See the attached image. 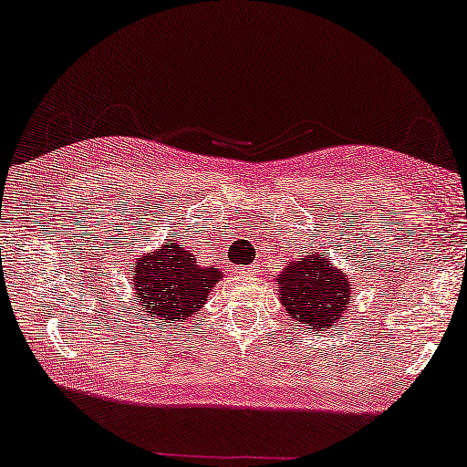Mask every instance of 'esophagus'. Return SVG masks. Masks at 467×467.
Segmentation results:
<instances>
[{"instance_id": "obj_1", "label": "esophagus", "mask_w": 467, "mask_h": 467, "mask_svg": "<svg viewBox=\"0 0 467 467\" xmlns=\"http://www.w3.org/2000/svg\"><path fill=\"white\" fill-rule=\"evenodd\" d=\"M248 272H253V267H246V274H248Z\"/></svg>"}]
</instances>
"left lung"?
I'll use <instances>...</instances> for the list:
<instances>
[{"label": "left lung", "mask_w": 467, "mask_h": 467, "mask_svg": "<svg viewBox=\"0 0 467 467\" xmlns=\"http://www.w3.org/2000/svg\"><path fill=\"white\" fill-rule=\"evenodd\" d=\"M274 283L289 318L315 331H327L331 325L340 323L353 302L348 274L323 253H317L315 246L299 254V259L286 261Z\"/></svg>", "instance_id": "obj_1"}]
</instances>
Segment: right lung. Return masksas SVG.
I'll return each mask as SVG.
<instances>
[{"instance_id":"add662e5","label":"right lung","mask_w":467,"mask_h":467,"mask_svg":"<svg viewBox=\"0 0 467 467\" xmlns=\"http://www.w3.org/2000/svg\"><path fill=\"white\" fill-rule=\"evenodd\" d=\"M130 272L140 312L163 323H187L200 315L213 286L223 278L221 267L203 265L195 251L176 240L140 254Z\"/></svg>"}]
</instances>
